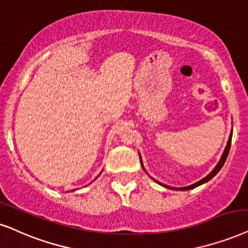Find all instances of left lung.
<instances>
[{
	"mask_svg": "<svg viewBox=\"0 0 248 248\" xmlns=\"http://www.w3.org/2000/svg\"><path fill=\"white\" fill-rule=\"evenodd\" d=\"M231 138H232V132H231V134H230V137H229V140H228V143H227V147H226V149H224V152H223V155H222V157H221V159H220V162L217 163V165L215 166V169L213 170V171H212L210 174H208L206 178H204V179H202L201 181H198V182H196V183H194V185H191V186H188V187H183V188H180L179 190H190V189H194V188H196V187H198V186H201V185H202V183H205V182H207V181H210V180L213 178V176L217 174V173L220 171L221 170V167L223 166V164L226 163V159H227V157H228V154H229V150H230V146H231ZM156 181V180H155ZM156 182H158V181H156ZM159 183V182H158ZM159 185H162V183H159ZM162 186H164V187H166V188H170V189H174V188H172V187H169V186H165V185H162Z\"/></svg>",
	"mask_w": 248,
	"mask_h": 248,
	"instance_id": "left-lung-1",
	"label": "left lung"
}]
</instances>
